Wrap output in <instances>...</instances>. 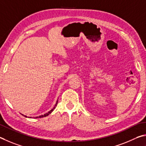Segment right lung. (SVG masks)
<instances>
[{"label": "right lung", "instance_id": "1", "mask_svg": "<svg viewBox=\"0 0 146 146\" xmlns=\"http://www.w3.org/2000/svg\"><path fill=\"white\" fill-rule=\"evenodd\" d=\"M57 104H58V101L56 102V105H55V106L54 107V108L51 110L50 111H49L47 113H45V114H44V115H41V116H39V117H36L35 118L36 119H37V118H42V117H46V116H47V115H49L50 113H52V111L54 110V109L55 108H56V105H57ZM24 117H27V116H25V115H24ZM30 118H31V117H30Z\"/></svg>", "mask_w": 146, "mask_h": 146}]
</instances>
